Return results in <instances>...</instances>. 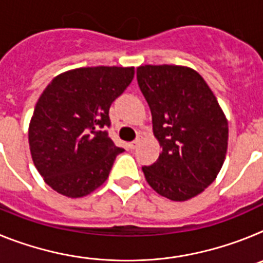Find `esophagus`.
<instances>
[{"label":"esophagus","mask_w":263,"mask_h":263,"mask_svg":"<svg viewBox=\"0 0 263 263\" xmlns=\"http://www.w3.org/2000/svg\"><path fill=\"white\" fill-rule=\"evenodd\" d=\"M139 142H141V139H139V138L134 139L133 142H130V143H129V147L132 148V150H134V148H137V146L139 145Z\"/></svg>","instance_id":"obj_1"}]
</instances>
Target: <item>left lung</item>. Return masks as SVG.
Wrapping results in <instances>:
<instances>
[{"label":"left lung","instance_id":"obj_1","mask_svg":"<svg viewBox=\"0 0 263 263\" xmlns=\"http://www.w3.org/2000/svg\"><path fill=\"white\" fill-rule=\"evenodd\" d=\"M137 80L153 115L162 147L143 166L154 191L170 200L196 196L215 180L228 147V122L215 95L196 71L179 66H142Z\"/></svg>","mask_w":263,"mask_h":263}]
</instances>
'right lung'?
Listing matches in <instances>:
<instances>
[{
    "label": "right lung",
    "mask_w": 263,
    "mask_h": 263,
    "mask_svg": "<svg viewBox=\"0 0 263 263\" xmlns=\"http://www.w3.org/2000/svg\"><path fill=\"white\" fill-rule=\"evenodd\" d=\"M134 78L133 67H87L64 72L47 85L29 127L32 160L59 194L81 197L108 179L124 148L108 133L109 108Z\"/></svg>",
    "instance_id": "add662e5"
}]
</instances>
